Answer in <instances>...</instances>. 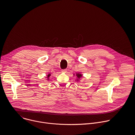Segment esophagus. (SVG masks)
Segmentation results:
<instances>
[{
	"label": "esophagus",
	"instance_id": "1",
	"mask_svg": "<svg viewBox=\"0 0 135 135\" xmlns=\"http://www.w3.org/2000/svg\"><path fill=\"white\" fill-rule=\"evenodd\" d=\"M62 72L63 73H66L67 72V70L66 69H63L62 70Z\"/></svg>",
	"mask_w": 135,
	"mask_h": 135
}]
</instances>
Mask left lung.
Wrapping results in <instances>:
<instances>
[{
	"mask_svg": "<svg viewBox=\"0 0 135 135\" xmlns=\"http://www.w3.org/2000/svg\"><path fill=\"white\" fill-rule=\"evenodd\" d=\"M74 76H76L77 78L76 79V81H77L78 83H80V80H81V78L83 77V74H81V72H78L77 73H76V74H73Z\"/></svg>",
	"mask_w": 135,
	"mask_h": 135,
	"instance_id": "8db88e82",
	"label": "left lung"
}]
</instances>
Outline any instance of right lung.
<instances>
[{
    "instance_id": "right-lung-1",
    "label": "right lung",
    "mask_w": 135,
    "mask_h": 135,
    "mask_svg": "<svg viewBox=\"0 0 135 135\" xmlns=\"http://www.w3.org/2000/svg\"><path fill=\"white\" fill-rule=\"evenodd\" d=\"M50 76H51V73H49L48 74H47V77H46V78H47V81H49V80H50V79H49V77H50Z\"/></svg>"
}]
</instances>
